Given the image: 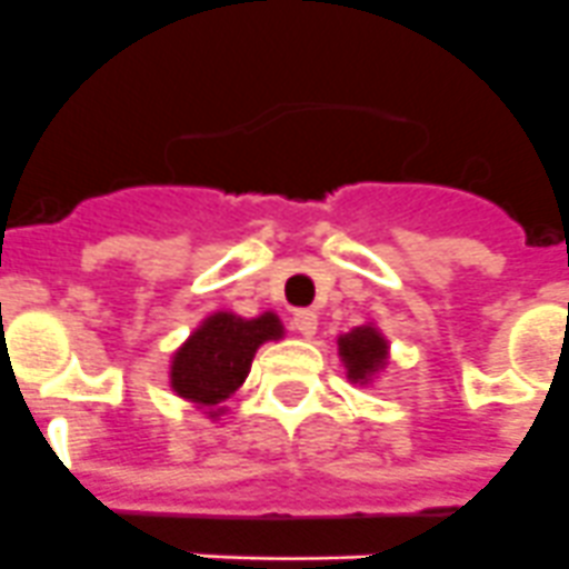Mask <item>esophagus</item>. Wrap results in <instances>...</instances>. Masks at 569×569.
Here are the masks:
<instances>
[{
    "label": "esophagus",
    "mask_w": 569,
    "mask_h": 569,
    "mask_svg": "<svg viewBox=\"0 0 569 569\" xmlns=\"http://www.w3.org/2000/svg\"><path fill=\"white\" fill-rule=\"evenodd\" d=\"M293 328L299 330L305 339H313L316 328H319V319H316L313 310H296L293 313Z\"/></svg>",
    "instance_id": "obj_1"
}]
</instances>
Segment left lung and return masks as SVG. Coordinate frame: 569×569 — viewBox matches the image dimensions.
I'll return each instance as SVG.
<instances>
[{"instance_id": "obj_1", "label": "left lung", "mask_w": 569, "mask_h": 569, "mask_svg": "<svg viewBox=\"0 0 569 569\" xmlns=\"http://www.w3.org/2000/svg\"><path fill=\"white\" fill-rule=\"evenodd\" d=\"M339 356L347 367V379L356 385H367V381H373L376 373L385 370L387 339L373 325H361V328L339 336Z\"/></svg>"}]
</instances>
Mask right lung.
<instances>
[{"instance_id":"right-lung-1","label":"right lung","mask_w":569,"mask_h":569,"mask_svg":"<svg viewBox=\"0 0 569 569\" xmlns=\"http://www.w3.org/2000/svg\"><path fill=\"white\" fill-rule=\"evenodd\" d=\"M281 336L284 328L276 313L241 319L219 310L208 316L173 353L170 387L196 407H208L210 419H216L224 410L219 405H224L248 379L256 350Z\"/></svg>"}]
</instances>
